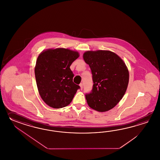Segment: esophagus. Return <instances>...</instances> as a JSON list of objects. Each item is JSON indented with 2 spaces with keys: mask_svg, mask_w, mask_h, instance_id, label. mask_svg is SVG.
I'll list each match as a JSON object with an SVG mask.
<instances>
[{
  "mask_svg": "<svg viewBox=\"0 0 160 160\" xmlns=\"http://www.w3.org/2000/svg\"><path fill=\"white\" fill-rule=\"evenodd\" d=\"M79 86H80V87H81V89L82 90V89H83V84H82V83H80Z\"/></svg>",
  "mask_w": 160,
  "mask_h": 160,
  "instance_id": "esophagus-1",
  "label": "esophagus"
}]
</instances>
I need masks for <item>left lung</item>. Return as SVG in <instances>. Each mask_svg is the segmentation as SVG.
Returning a JSON list of instances; mask_svg holds the SVG:
<instances>
[{
  "label": "left lung",
  "instance_id": "left-lung-1",
  "mask_svg": "<svg viewBox=\"0 0 160 160\" xmlns=\"http://www.w3.org/2000/svg\"><path fill=\"white\" fill-rule=\"evenodd\" d=\"M83 59L90 68L94 83L92 92L85 94L88 106L100 112L112 109L128 88L129 74L125 63L107 50L86 51Z\"/></svg>",
  "mask_w": 160,
  "mask_h": 160
}]
</instances>
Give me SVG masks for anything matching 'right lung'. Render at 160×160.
I'll return each mask as SVG.
<instances>
[{
    "label": "right lung",
    "instance_id": "add662e5",
    "mask_svg": "<svg viewBox=\"0 0 160 160\" xmlns=\"http://www.w3.org/2000/svg\"><path fill=\"white\" fill-rule=\"evenodd\" d=\"M78 57V52L63 48L48 49L38 56L35 68L38 89L42 99L51 108L67 106L80 88L72 82L74 74L70 68Z\"/></svg>",
    "mask_w": 160,
    "mask_h": 160
}]
</instances>
